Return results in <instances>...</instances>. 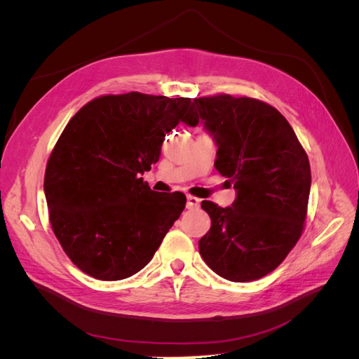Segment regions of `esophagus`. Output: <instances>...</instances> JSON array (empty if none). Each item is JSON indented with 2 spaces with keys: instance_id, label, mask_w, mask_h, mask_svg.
I'll return each mask as SVG.
<instances>
[{
  "instance_id": "1",
  "label": "esophagus",
  "mask_w": 359,
  "mask_h": 359,
  "mask_svg": "<svg viewBox=\"0 0 359 359\" xmlns=\"http://www.w3.org/2000/svg\"><path fill=\"white\" fill-rule=\"evenodd\" d=\"M199 205H201V199H198V198H194V196H187V208L189 210H196V208H199Z\"/></svg>"
}]
</instances>
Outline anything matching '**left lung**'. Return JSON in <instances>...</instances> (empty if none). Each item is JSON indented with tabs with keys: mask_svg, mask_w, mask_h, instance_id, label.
Returning <instances> with one entry per match:
<instances>
[{
	"mask_svg": "<svg viewBox=\"0 0 359 359\" xmlns=\"http://www.w3.org/2000/svg\"><path fill=\"white\" fill-rule=\"evenodd\" d=\"M186 123H199L217 145L215 169L233 182L232 206L202 201L211 227L202 259L231 281H253L274 271L299 240L311 172L306 151L276 107L222 94L194 99Z\"/></svg>",
	"mask_w": 359,
	"mask_h": 359,
	"instance_id": "obj_1",
	"label": "left lung"
}]
</instances>
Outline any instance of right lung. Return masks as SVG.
<instances>
[{
	"label": "right lung",
	"mask_w": 359,
	"mask_h": 359,
	"mask_svg": "<svg viewBox=\"0 0 359 359\" xmlns=\"http://www.w3.org/2000/svg\"><path fill=\"white\" fill-rule=\"evenodd\" d=\"M191 109L184 97L103 95L64 128L43 189L53 233L85 274L114 281L139 273L180 219L186 194L151 190L140 175Z\"/></svg>",
	"instance_id": "obj_1"
}]
</instances>
